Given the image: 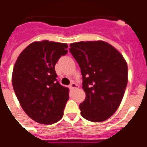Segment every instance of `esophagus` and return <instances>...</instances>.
I'll return each mask as SVG.
<instances>
[{
	"label": "esophagus",
	"mask_w": 147,
	"mask_h": 147,
	"mask_svg": "<svg viewBox=\"0 0 147 147\" xmlns=\"http://www.w3.org/2000/svg\"><path fill=\"white\" fill-rule=\"evenodd\" d=\"M76 87H77V85H76V84L74 83V82H71V83L69 84V87L71 90H74V89H76Z\"/></svg>",
	"instance_id": "1"
}]
</instances>
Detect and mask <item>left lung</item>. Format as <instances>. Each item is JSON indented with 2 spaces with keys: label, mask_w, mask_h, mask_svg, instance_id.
<instances>
[{
  "label": "left lung",
  "mask_w": 147,
  "mask_h": 147,
  "mask_svg": "<svg viewBox=\"0 0 147 147\" xmlns=\"http://www.w3.org/2000/svg\"><path fill=\"white\" fill-rule=\"evenodd\" d=\"M69 51L82 75L85 100L81 115L92 122H102L119 108L128 83V67L123 55L104 41L70 44Z\"/></svg>",
  "instance_id": "obj_1"
}]
</instances>
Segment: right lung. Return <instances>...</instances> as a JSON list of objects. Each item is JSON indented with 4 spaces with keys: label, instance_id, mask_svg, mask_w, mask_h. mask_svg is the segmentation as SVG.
<instances>
[{
    "label": "right lung",
    "instance_id": "1",
    "mask_svg": "<svg viewBox=\"0 0 147 147\" xmlns=\"http://www.w3.org/2000/svg\"><path fill=\"white\" fill-rule=\"evenodd\" d=\"M67 44L34 42L20 54L15 63L12 83L22 108L41 124L59 121L69 99L68 87L57 79L55 65L67 54Z\"/></svg>",
    "mask_w": 147,
    "mask_h": 147
}]
</instances>
